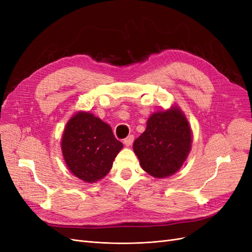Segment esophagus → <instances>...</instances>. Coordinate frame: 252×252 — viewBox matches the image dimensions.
Here are the masks:
<instances>
[{"label":"esophagus","instance_id":"obj_1","mask_svg":"<svg viewBox=\"0 0 252 252\" xmlns=\"http://www.w3.org/2000/svg\"><path fill=\"white\" fill-rule=\"evenodd\" d=\"M133 141H134V135H133V134L128 135L127 138L124 140V144H125V146H131V144L133 143Z\"/></svg>","mask_w":252,"mask_h":252}]
</instances>
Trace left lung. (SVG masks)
Segmentation results:
<instances>
[{"instance_id": "obj_1", "label": "left lung", "mask_w": 252, "mask_h": 252, "mask_svg": "<svg viewBox=\"0 0 252 252\" xmlns=\"http://www.w3.org/2000/svg\"><path fill=\"white\" fill-rule=\"evenodd\" d=\"M191 129L183 111L172 106L151 114L147 127L133 143L142 168L163 179L177 172L191 149Z\"/></svg>"}]
</instances>
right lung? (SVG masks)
<instances>
[{
    "label": "right lung",
    "instance_id": "obj_1",
    "mask_svg": "<svg viewBox=\"0 0 252 252\" xmlns=\"http://www.w3.org/2000/svg\"><path fill=\"white\" fill-rule=\"evenodd\" d=\"M61 146L68 169L80 180L94 183L110 171L123 144L108 124L93 113L79 111L66 124Z\"/></svg>",
    "mask_w": 252,
    "mask_h": 252
}]
</instances>
